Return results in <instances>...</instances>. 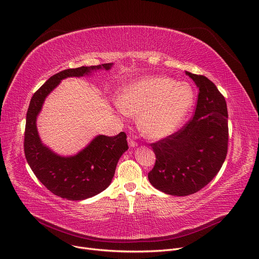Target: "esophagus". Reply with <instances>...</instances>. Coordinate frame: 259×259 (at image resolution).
Segmentation results:
<instances>
[{"label":"esophagus","instance_id":"1","mask_svg":"<svg viewBox=\"0 0 259 259\" xmlns=\"http://www.w3.org/2000/svg\"><path fill=\"white\" fill-rule=\"evenodd\" d=\"M128 142H129V146L131 148H134V147L137 146V143L132 139V137H128Z\"/></svg>","mask_w":259,"mask_h":259}]
</instances>
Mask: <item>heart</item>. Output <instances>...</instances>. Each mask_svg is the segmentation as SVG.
I'll return each mask as SVG.
<instances>
[{
    "mask_svg": "<svg viewBox=\"0 0 259 259\" xmlns=\"http://www.w3.org/2000/svg\"><path fill=\"white\" fill-rule=\"evenodd\" d=\"M194 92L189 84L165 77L137 81L119 99V107L129 115H141L143 132L156 139L173 131L191 108Z\"/></svg>",
    "mask_w": 259,
    "mask_h": 259,
    "instance_id": "b5f03b06",
    "label": "heart"
}]
</instances>
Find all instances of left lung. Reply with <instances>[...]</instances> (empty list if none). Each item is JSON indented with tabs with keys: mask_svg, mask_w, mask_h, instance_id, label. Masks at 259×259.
I'll use <instances>...</instances> for the list:
<instances>
[{
	"mask_svg": "<svg viewBox=\"0 0 259 259\" xmlns=\"http://www.w3.org/2000/svg\"><path fill=\"white\" fill-rule=\"evenodd\" d=\"M199 89L195 113L179 130L150 146L156 156L150 183L171 196L199 192L219 173L228 151L226 100L212 81L186 72Z\"/></svg>",
	"mask_w": 259,
	"mask_h": 259,
	"instance_id": "8db88e82",
	"label": "left lung"
}]
</instances>
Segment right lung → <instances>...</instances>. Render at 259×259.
<instances>
[{"instance_id": "add662e5", "label": "right lung", "mask_w": 259, "mask_h": 259, "mask_svg": "<svg viewBox=\"0 0 259 259\" xmlns=\"http://www.w3.org/2000/svg\"><path fill=\"white\" fill-rule=\"evenodd\" d=\"M112 63L68 68L52 76L34 93L27 111L24 151L27 162L37 179L54 195L72 201L92 198L107 188L123 153L128 150L127 135H99L75 156L61 157L41 144L36 117L46 97L67 77H81L93 71L109 70Z\"/></svg>"}]
</instances>
